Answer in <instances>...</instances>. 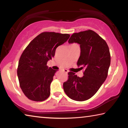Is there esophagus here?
I'll return each instance as SVG.
<instances>
[{
  "label": "esophagus",
  "instance_id": "obj_1",
  "mask_svg": "<svg viewBox=\"0 0 128 128\" xmlns=\"http://www.w3.org/2000/svg\"><path fill=\"white\" fill-rule=\"evenodd\" d=\"M62 71H63L64 72H65V73H67L68 72V70H67V69H63V70H62Z\"/></svg>",
  "mask_w": 128,
  "mask_h": 128
}]
</instances>
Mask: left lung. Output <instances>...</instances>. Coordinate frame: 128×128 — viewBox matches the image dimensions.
Here are the masks:
<instances>
[{
    "label": "left lung",
    "mask_w": 128,
    "mask_h": 128,
    "mask_svg": "<svg viewBox=\"0 0 128 128\" xmlns=\"http://www.w3.org/2000/svg\"><path fill=\"white\" fill-rule=\"evenodd\" d=\"M68 43L80 45L77 66L84 72L82 77L69 72L68 81L63 84L64 90L73 100H86L98 92L107 78L111 63L110 50L106 41L91 30L73 33Z\"/></svg>",
    "instance_id": "obj_1"
}]
</instances>
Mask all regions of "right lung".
<instances>
[{
    "label": "right lung",
    "instance_id": "1",
    "mask_svg": "<svg viewBox=\"0 0 128 128\" xmlns=\"http://www.w3.org/2000/svg\"><path fill=\"white\" fill-rule=\"evenodd\" d=\"M68 34L43 32L31 41L18 62L17 76L20 88L28 99L46 100L50 95V85L56 70L47 66L58 46L66 42Z\"/></svg>",
    "mask_w": 128,
    "mask_h": 128
}]
</instances>
